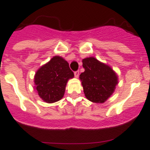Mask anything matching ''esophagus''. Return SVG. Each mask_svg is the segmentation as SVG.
<instances>
[{
  "instance_id": "34e87169",
  "label": "esophagus",
  "mask_w": 150,
  "mask_h": 150,
  "mask_svg": "<svg viewBox=\"0 0 150 150\" xmlns=\"http://www.w3.org/2000/svg\"><path fill=\"white\" fill-rule=\"evenodd\" d=\"M74 74H75V78H79V71H75V72H74Z\"/></svg>"
}]
</instances>
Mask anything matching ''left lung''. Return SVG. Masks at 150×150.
I'll list each match as a JSON object with an SVG mask.
<instances>
[{"instance_id":"left-lung-1","label":"left lung","mask_w":150,"mask_h":150,"mask_svg":"<svg viewBox=\"0 0 150 150\" xmlns=\"http://www.w3.org/2000/svg\"><path fill=\"white\" fill-rule=\"evenodd\" d=\"M84 71L80 75L84 93L88 100L96 103L106 102L118 84V77L107 65L88 57L82 60Z\"/></svg>"}]
</instances>
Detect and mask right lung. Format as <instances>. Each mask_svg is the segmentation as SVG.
I'll return each instance as SVG.
<instances>
[{"label":"right lung","instance_id":"obj_1","mask_svg":"<svg viewBox=\"0 0 150 150\" xmlns=\"http://www.w3.org/2000/svg\"><path fill=\"white\" fill-rule=\"evenodd\" d=\"M73 77L67 61L56 56L36 71L34 81L39 97L52 103L63 97L67 81Z\"/></svg>","mask_w":150,"mask_h":150}]
</instances>
